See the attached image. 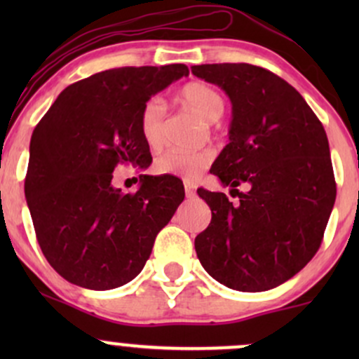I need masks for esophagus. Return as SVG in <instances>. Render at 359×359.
I'll use <instances>...</instances> for the list:
<instances>
[{"label": "esophagus", "instance_id": "obj_1", "mask_svg": "<svg viewBox=\"0 0 359 359\" xmlns=\"http://www.w3.org/2000/svg\"><path fill=\"white\" fill-rule=\"evenodd\" d=\"M184 187H185V196H187V197H194V196H196V191H194V187H192L191 184L185 182Z\"/></svg>", "mask_w": 359, "mask_h": 359}]
</instances>
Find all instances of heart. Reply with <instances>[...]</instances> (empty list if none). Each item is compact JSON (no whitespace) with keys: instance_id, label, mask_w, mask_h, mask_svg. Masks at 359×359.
Returning a JSON list of instances; mask_svg holds the SVG:
<instances>
[{"instance_id":"obj_1","label":"heart","mask_w":359,"mask_h":359,"mask_svg":"<svg viewBox=\"0 0 359 359\" xmlns=\"http://www.w3.org/2000/svg\"><path fill=\"white\" fill-rule=\"evenodd\" d=\"M179 100L196 111L199 116H203L205 121H216L224 113L222 94L205 82L185 84L179 90ZM163 118H165V104L156 97L147 101L140 113V135L150 150H158L163 145ZM209 163H211L209 151L167 150L155 158L154 170L160 175H177L185 180H196Z\"/></svg>"}]
</instances>
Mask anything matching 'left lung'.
I'll use <instances>...</instances> for the list:
<instances>
[{
  "instance_id": "8db88e82",
  "label": "left lung",
  "mask_w": 359,
  "mask_h": 359,
  "mask_svg": "<svg viewBox=\"0 0 359 359\" xmlns=\"http://www.w3.org/2000/svg\"><path fill=\"white\" fill-rule=\"evenodd\" d=\"M191 69L231 100L229 143L211 172L240 199L233 204L222 192L197 191L212 212L194 243L197 258L222 285L270 290L299 273L323 243L336 201L327 135L299 90L266 69ZM241 183L246 193L236 189Z\"/></svg>"
}]
</instances>
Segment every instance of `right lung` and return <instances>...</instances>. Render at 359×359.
<instances>
[{
	"label": "right lung",
	"mask_w": 359,
	"mask_h": 359,
	"mask_svg": "<svg viewBox=\"0 0 359 359\" xmlns=\"http://www.w3.org/2000/svg\"><path fill=\"white\" fill-rule=\"evenodd\" d=\"M182 76L184 64L97 72L62 90L35 126L25 196L42 253L74 285L131 282L184 201L175 179L140 175L138 191L128 194L111 184L119 163L150 165L140 113Z\"/></svg>",
	"instance_id": "right-lung-1"
}]
</instances>
